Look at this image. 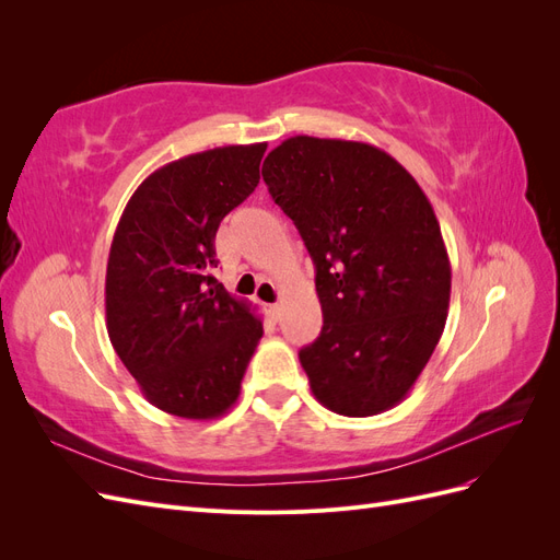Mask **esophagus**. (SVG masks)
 <instances>
[{"label":"esophagus","instance_id":"1","mask_svg":"<svg viewBox=\"0 0 560 560\" xmlns=\"http://www.w3.org/2000/svg\"><path fill=\"white\" fill-rule=\"evenodd\" d=\"M280 311H282V308H280V303H270V306H268V315L273 317V319H278V317H280Z\"/></svg>","mask_w":560,"mask_h":560}]
</instances>
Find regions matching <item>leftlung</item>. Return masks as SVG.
Wrapping results in <instances>:
<instances>
[{
    "label": "left lung",
    "mask_w": 560,
    "mask_h": 560,
    "mask_svg": "<svg viewBox=\"0 0 560 560\" xmlns=\"http://www.w3.org/2000/svg\"><path fill=\"white\" fill-rule=\"evenodd\" d=\"M264 182L315 264L322 325L299 352L315 399L348 418L399 404L442 338L451 261L418 182L366 142L296 138Z\"/></svg>",
    "instance_id": "left-lung-1"
}]
</instances>
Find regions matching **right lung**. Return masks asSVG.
<instances>
[{
  "label": "right lung",
  "mask_w": 560,
  "mask_h": 560,
  "mask_svg": "<svg viewBox=\"0 0 560 560\" xmlns=\"http://www.w3.org/2000/svg\"><path fill=\"white\" fill-rule=\"evenodd\" d=\"M266 142L200 151L151 173L128 200L109 249V341L156 409L224 416L264 336L247 301L212 276L219 222L257 189Z\"/></svg>",
  "instance_id": "add662e5"
}]
</instances>
